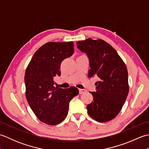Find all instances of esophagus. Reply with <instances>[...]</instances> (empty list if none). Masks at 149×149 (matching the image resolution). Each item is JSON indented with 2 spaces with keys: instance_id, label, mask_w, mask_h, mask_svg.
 Listing matches in <instances>:
<instances>
[{
  "instance_id": "34e87169",
  "label": "esophagus",
  "mask_w": 149,
  "mask_h": 149,
  "mask_svg": "<svg viewBox=\"0 0 149 149\" xmlns=\"http://www.w3.org/2000/svg\"><path fill=\"white\" fill-rule=\"evenodd\" d=\"M79 92L80 95H82V94H84V93H86V91L83 89H79Z\"/></svg>"
}]
</instances>
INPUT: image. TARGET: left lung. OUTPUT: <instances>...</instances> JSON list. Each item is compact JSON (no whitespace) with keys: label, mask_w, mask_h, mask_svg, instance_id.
Listing matches in <instances>:
<instances>
[{"label":"left lung","mask_w":149,"mask_h":149,"mask_svg":"<svg viewBox=\"0 0 149 149\" xmlns=\"http://www.w3.org/2000/svg\"><path fill=\"white\" fill-rule=\"evenodd\" d=\"M90 62L88 77L97 76L96 91L88 113L99 122L110 121L121 111L129 93L127 69L116 50L102 40L88 38L77 42Z\"/></svg>","instance_id":"left-lung-1"}]
</instances>
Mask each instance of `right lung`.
Here are the masks:
<instances>
[{
    "label": "right lung",
    "mask_w": 149,
    "mask_h": 149,
    "mask_svg": "<svg viewBox=\"0 0 149 149\" xmlns=\"http://www.w3.org/2000/svg\"><path fill=\"white\" fill-rule=\"evenodd\" d=\"M74 43L49 42L34 53L25 74L26 96L29 105L41 122L57 125L68 114L69 102L79 94L75 86L55 87L54 78L60 76L62 61L74 54Z\"/></svg>",
    "instance_id": "1"
}]
</instances>
